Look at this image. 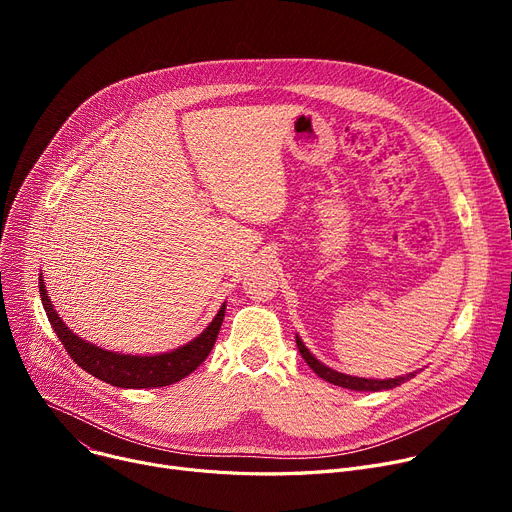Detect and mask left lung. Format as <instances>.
Listing matches in <instances>:
<instances>
[{"instance_id": "obj_1", "label": "left lung", "mask_w": 512, "mask_h": 512, "mask_svg": "<svg viewBox=\"0 0 512 512\" xmlns=\"http://www.w3.org/2000/svg\"><path fill=\"white\" fill-rule=\"evenodd\" d=\"M297 346H299V353L303 355V359L307 361V365L319 375L321 380H326L334 386L340 388H348V390H357V392H382V390H390L396 388L400 384H405L407 380L415 378V373H407V375H398V378H388V380H373V378H357V375H346L340 373L328 365L321 363L319 359H315V355L309 351V348L303 344V340L297 334Z\"/></svg>"}]
</instances>
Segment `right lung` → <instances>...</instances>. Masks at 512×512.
<instances>
[{
    "label": "right lung",
    "mask_w": 512,
    "mask_h": 512,
    "mask_svg": "<svg viewBox=\"0 0 512 512\" xmlns=\"http://www.w3.org/2000/svg\"><path fill=\"white\" fill-rule=\"evenodd\" d=\"M39 294L41 303L47 313L53 332L58 334L64 348L72 361L83 367L87 373L95 375L97 380L112 384L118 388H161L184 380L188 373H193L211 353L215 338L220 334L226 303L220 307L211 319V324L191 342H186L170 353L159 355H124L116 351H107L93 342H87L76 336L64 319L53 309L51 299L47 297V288L43 274H39Z\"/></svg>",
    "instance_id": "1"
}]
</instances>
